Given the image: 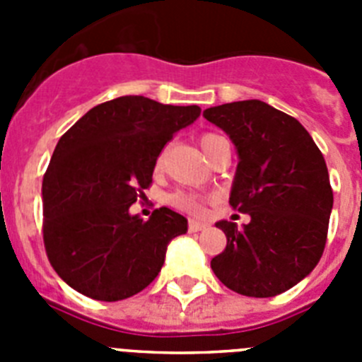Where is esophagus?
<instances>
[{
	"label": "esophagus",
	"mask_w": 362,
	"mask_h": 362,
	"mask_svg": "<svg viewBox=\"0 0 362 362\" xmlns=\"http://www.w3.org/2000/svg\"><path fill=\"white\" fill-rule=\"evenodd\" d=\"M204 228H209V223H204V221H196V219L188 221V230H190V232H201V230Z\"/></svg>",
	"instance_id": "obj_1"
}]
</instances>
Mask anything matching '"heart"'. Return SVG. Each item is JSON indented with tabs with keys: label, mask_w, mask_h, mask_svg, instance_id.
<instances>
[{
	"label": "heart",
	"mask_w": 362,
	"mask_h": 362,
	"mask_svg": "<svg viewBox=\"0 0 362 362\" xmlns=\"http://www.w3.org/2000/svg\"><path fill=\"white\" fill-rule=\"evenodd\" d=\"M217 137L219 136H216V134H204V136L201 137V146H203V150L209 148L210 143L216 141ZM163 158H165V152L159 153L158 166H161ZM170 203L175 204V206H179V209L188 210V212H201V210H203V203H201L196 196H190V194H185V192H177V194H174V196L170 197Z\"/></svg>",
	"instance_id": "1"
}]
</instances>
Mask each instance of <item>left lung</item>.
Masks as SVG:
<instances>
[{
    "label": "left lung",
    "mask_w": 362,
    "mask_h": 362,
    "mask_svg": "<svg viewBox=\"0 0 362 362\" xmlns=\"http://www.w3.org/2000/svg\"><path fill=\"white\" fill-rule=\"evenodd\" d=\"M204 119L238 150L230 204L250 223L217 221L226 248L214 274L233 292L274 297L305 279L325 250L334 206L321 150L296 117L259 99L210 107Z\"/></svg>",
    "instance_id": "1"
}]
</instances>
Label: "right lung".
Wrapping results in <instances>:
<instances>
[{"label":"right lung","mask_w":362,"mask_h":362,"mask_svg":"<svg viewBox=\"0 0 362 362\" xmlns=\"http://www.w3.org/2000/svg\"><path fill=\"white\" fill-rule=\"evenodd\" d=\"M201 108L123 95L90 108L57 141L45 172L43 241L57 276L79 293L121 300L152 283L168 243L188 230L161 206L148 219L130 204L152 183L163 146Z\"/></svg>","instance_id":"1"}]
</instances>
